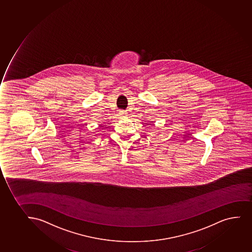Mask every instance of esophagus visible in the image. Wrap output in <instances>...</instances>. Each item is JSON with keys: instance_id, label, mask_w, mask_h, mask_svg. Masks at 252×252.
Here are the masks:
<instances>
[{"instance_id": "1", "label": "esophagus", "mask_w": 252, "mask_h": 252, "mask_svg": "<svg viewBox=\"0 0 252 252\" xmlns=\"http://www.w3.org/2000/svg\"><path fill=\"white\" fill-rule=\"evenodd\" d=\"M120 113H121V115H126L127 113H125V111H120Z\"/></svg>"}]
</instances>
